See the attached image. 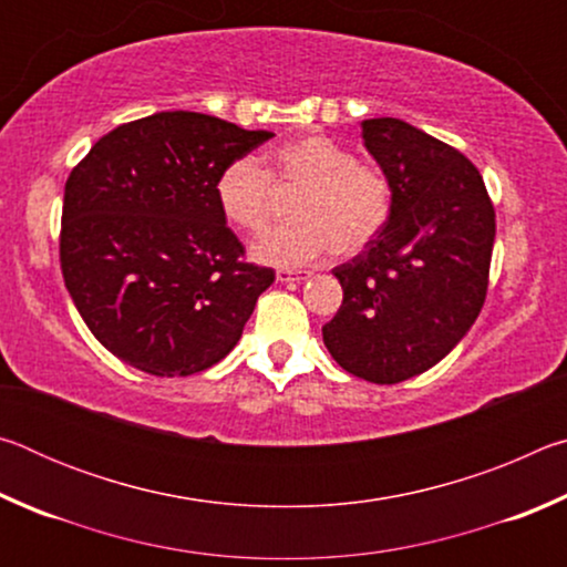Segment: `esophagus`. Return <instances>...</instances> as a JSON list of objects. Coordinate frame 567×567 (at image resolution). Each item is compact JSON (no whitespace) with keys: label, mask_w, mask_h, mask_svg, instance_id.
<instances>
[{"label":"esophagus","mask_w":567,"mask_h":567,"mask_svg":"<svg viewBox=\"0 0 567 567\" xmlns=\"http://www.w3.org/2000/svg\"><path fill=\"white\" fill-rule=\"evenodd\" d=\"M307 277H310L307 270H277V282H302Z\"/></svg>","instance_id":"obj_1"}]
</instances>
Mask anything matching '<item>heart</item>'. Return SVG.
<instances>
[{
	"instance_id": "obj_1",
	"label": "heart",
	"mask_w": 567,
	"mask_h": 567,
	"mask_svg": "<svg viewBox=\"0 0 567 567\" xmlns=\"http://www.w3.org/2000/svg\"><path fill=\"white\" fill-rule=\"evenodd\" d=\"M272 179L280 189H297L290 215L295 219L265 233L252 245L257 262L270 267H302L334 249L354 255L388 225L392 192L382 172L362 165L354 152L324 134H305L277 147ZM255 157L233 159L215 179V199L229 225L260 233L272 215L275 187Z\"/></svg>"
}]
</instances>
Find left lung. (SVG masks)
<instances>
[{
  "mask_svg": "<svg viewBox=\"0 0 567 567\" xmlns=\"http://www.w3.org/2000/svg\"><path fill=\"white\" fill-rule=\"evenodd\" d=\"M392 192L388 225L334 267L342 305L322 328L342 370L395 385L437 364L483 310L495 209L477 167L395 117L362 122Z\"/></svg>",
  "mask_w": 567,
  "mask_h": 567,
  "instance_id": "1",
  "label": "left lung"
}]
</instances>
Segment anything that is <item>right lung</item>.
<instances>
[{
    "mask_svg": "<svg viewBox=\"0 0 567 567\" xmlns=\"http://www.w3.org/2000/svg\"><path fill=\"white\" fill-rule=\"evenodd\" d=\"M275 137L199 112L120 124L64 185L60 262L82 320L114 358L187 378L235 348L270 267L243 260L215 179Z\"/></svg>",
    "mask_w": 567,
    "mask_h": 567,
    "instance_id": "obj_1",
    "label": "right lung"
}]
</instances>
